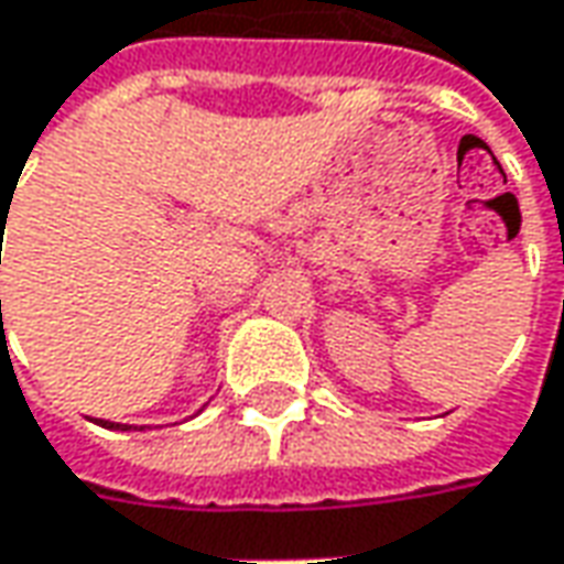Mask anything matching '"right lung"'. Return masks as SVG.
<instances>
[{
  "label": "right lung",
  "mask_w": 564,
  "mask_h": 564,
  "mask_svg": "<svg viewBox=\"0 0 564 564\" xmlns=\"http://www.w3.org/2000/svg\"><path fill=\"white\" fill-rule=\"evenodd\" d=\"M96 424H102L108 431H130V424H118V421H106V417H96ZM137 431V427H133ZM143 431V427H140Z\"/></svg>",
  "instance_id": "add662e5"
}]
</instances>
